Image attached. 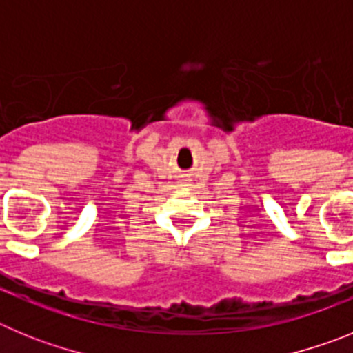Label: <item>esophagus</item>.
<instances>
[{"label":"esophagus","instance_id":"34e87169","mask_svg":"<svg viewBox=\"0 0 353 353\" xmlns=\"http://www.w3.org/2000/svg\"><path fill=\"white\" fill-rule=\"evenodd\" d=\"M179 185H191V183H187V182H179Z\"/></svg>","mask_w":353,"mask_h":353}]
</instances>
